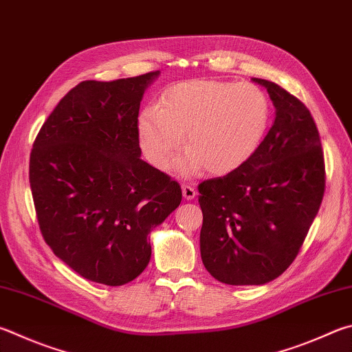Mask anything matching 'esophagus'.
<instances>
[{
    "mask_svg": "<svg viewBox=\"0 0 352 352\" xmlns=\"http://www.w3.org/2000/svg\"><path fill=\"white\" fill-rule=\"evenodd\" d=\"M182 190H183V197L186 198V200H194L195 195H197V190H195L192 184H183Z\"/></svg>",
    "mask_w": 352,
    "mask_h": 352,
    "instance_id": "34e87169",
    "label": "esophagus"
}]
</instances>
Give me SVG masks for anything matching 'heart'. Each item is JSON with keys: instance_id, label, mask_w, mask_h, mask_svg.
Masks as SVG:
<instances>
[{"instance_id": "b5f03b06", "label": "heart", "mask_w": 352, "mask_h": 352, "mask_svg": "<svg viewBox=\"0 0 352 352\" xmlns=\"http://www.w3.org/2000/svg\"><path fill=\"white\" fill-rule=\"evenodd\" d=\"M270 123V101L251 82L195 80L166 91L157 107L140 117V143L149 162L168 169L180 148L188 151L178 163L183 174L200 168L225 175L241 168L255 151Z\"/></svg>"}]
</instances>
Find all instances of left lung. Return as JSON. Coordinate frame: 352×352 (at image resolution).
<instances>
[{"mask_svg":"<svg viewBox=\"0 0 352 352\" xmlns=\"http://www.w3.org/2000/svg\"><path fill=\"white\" fill-rule=\"evenodd\" d=\"M265 86L276 120L255 154L198 184L203 265L226 285H265L291 266L320 209L327 183L320 135L302 101Z\"/></svg>","mask_w":352,"mask_h":352,"instance_id":"left-lung-1","label":"left lung"}]
</instances>
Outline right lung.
Segmentation results:
<instances>
[{"mask_svg":"<svg viewBox=\"0 0 352 352\" xmlns=\"http://www.w3.org/2000/svg\"><path fill=\"white\" fill-rule=\"evenodd\" d=\"M157 75L81 81L44 121L30 152L43 239L95 283L138 277L151 260V231L182 203L180 184L140 158V101Z\"/></svg>","mask_w":352,"mask_h":352,"instance_id":"1","label":"right lung"}]
</instances>
